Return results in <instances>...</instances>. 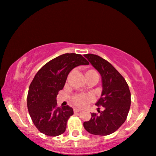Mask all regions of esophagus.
Masks as SVG:
<instances>
[{"label": "esophagus", "instance_id": "34e87169", "mask_svg": "<svg viewBox=\"0 0 156 156\" xmlns=\"http://www.w3.org/2000/svg\"><path fill=\"white\" fill-rule=\"evenodd\" d=\"M80 109H78V108H75L74 109V112H80Z\"/></svg>", "mask_w": 156, "mask_h": 156}]
</instances>
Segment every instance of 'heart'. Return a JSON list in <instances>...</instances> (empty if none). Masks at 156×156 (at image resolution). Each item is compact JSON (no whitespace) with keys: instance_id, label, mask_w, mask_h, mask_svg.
<instances>
[{"instance_id":"obj_1","label":"heart","mask_w":156,"mask_h":156,"mask_svg":"<svg viewBox=\"0 0 156 156\" xmlns=\"http://www.w3.org/2000/svg\"><path fill=\"white\" fill-rule=\"evenodd\" d=\"M85 76H97L98 74L94 70H89L86 71ZM91 100V97L86 94H77L73 97V102L75 105L79 108H83Z\"/></svg>"}]
</instances>
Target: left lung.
<instances>
[{
  "mask_svg": "<svg viewBox=\"0 0 156 156\" xmlns=\"http://www.w3.org/2000/svg\"><path fill=\"white\" fill-rule=\"evenodd\" d=\"M102 78V91L97 106H102L99 115L91 113V119L83 123L90 134L105 136L115 132L124 123L131 105V93L126 80L110 62L92 54L84 55Z\"/></svg>",
  "mask_w": 156,
  "mask_h": 156,
  "instance_id": "left-lung-1",
  "label": "left lung"
}]
</instances>
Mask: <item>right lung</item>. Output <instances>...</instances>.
Returning a JSON list of instances; mask_svg holds the SVG:
<instances>
[{"mask_svg":"<svg viewBox=\"0 0 156 156\" xmlns=\"http://www.w3.org/2000/svg\"><path fill=\"white\" fill-rule=\"evenodd\" d=\"M86 65L89 62L80 54H64L37 71L30 85L27 99L32 121L41 133L56 136L65 132L67 121L73 115V110L68 105L57 107V96L63 89L70 71Z\"/></svg>","mask_w":156,"mask_h":156,"instance_id":"obj_1","label":"right lung"}]
</instances>
